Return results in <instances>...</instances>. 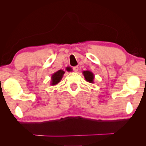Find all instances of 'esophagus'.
I'll list each match as a JSON object with an SVG mask.
<instances>
[{
  "mask_svg": "<svg viewBox=\"0 0 146 146\" xmlns=\"http://www.w3.org/2000/svg\"><path fill=\"white\" fill-rule=\"evenodd\" d=\"M72 69H73V70H74V71L76 72L78 71V66H74V67H73V68H72Z\"/></svg>",
  "mask_w": 146,
  "mask_h": 146,
  "instance_id": "1",
  "label": "esophagus"
}]
</instances>
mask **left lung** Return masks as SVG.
Listing matches in <instances>:
<instances>
[{"label": "left lung", "instance_id": "obj_1", "mask_svg": "<svg viewBox=\"0 0 146 146\" xmlns=\"http://www.w3.org/2000/svg\"><path fill=\"white\" fill-rule=\"evenodd\" d=\"M83 74L84 76L85 79L86 80V81L89 82L90 83L93 82V80H94V74L91 72L90 71H84L83 72Z\"/></svg>", "mask_w": 146, "mask_h": 146}]
</instances>
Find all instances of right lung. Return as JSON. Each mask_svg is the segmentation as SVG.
<instances>
[{"mask_svg": "<svg viewBox=\"0 0 146 146\" xmlns=\"http://www.w3.org/2000/svg\"><path fill=\"white\" fill-rule=\"evenodd\" d=\"M66 70L71 71L72 70L71 68L67 67ZM64 74V71H63L62 70H60L54 74L52 76V85L57 84L61 80Z\"/></svg>", "mask_w": 146, "mask_h": 146, "instance_id": "obj_1", "label": "right lung"}]
</instances>
